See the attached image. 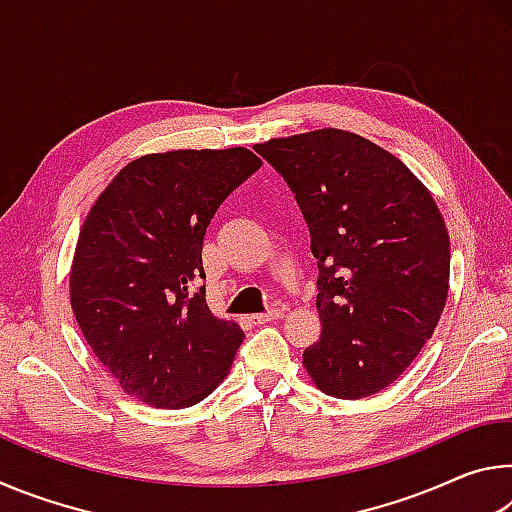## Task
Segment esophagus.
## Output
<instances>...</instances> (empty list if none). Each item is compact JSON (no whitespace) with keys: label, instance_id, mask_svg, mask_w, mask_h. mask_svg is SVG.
<instances>
[{"label":"esophagus","instance_id":"esophagus-1","mask_svg":"<svg viewBox=\"0 0 512 512\" xmlns=\"http://www.w3.org/2000/svg\"><path fill=\"white\" fill-rule=\"evenodd\" d=\"M282 316H284V309H271V311H266V314L250 316V320H253V325H264V323H271V320H277Z\"/></svg>","mask_w":512,"mask_h":512}]
</instances>
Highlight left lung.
<instances>
[{
	"instance_id": "obj_1",
	"label": "left lung",
	"mask_w": 512,
	"mask_h": 512,
	"mask_svg": "<svg viewBox=\"0 0 512 512\" xmlns=\"http://www.w3.org/2000/svg\"><path fill=\"white\" fill-rule=\"evenodd\" d=\"M282 173L318 262L320 339L302 352L318 391L370 397L431 339L449 291V235L422 180L379 144L341 128L255 144Z\"/></svg>"
}]
</instances>
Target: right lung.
<instances>
[{"label":"right lung","mask_w":512,"mask_h":512,"mask_svg":"<svg viewBox=\"0 0 512 512\" xmlns=\"http://www.w3.org/2000/svg\"><path fill=\"white\" fill-rule=\"evenodd\" d=\"M262 167L232 149H180L128 162L85 216L69 302L85 341L135 400L187 409L230 372L244 341L205 291L203 237L232 189Z\"/></svg>","instance_id":"obj_1"}]
</instances>
